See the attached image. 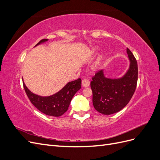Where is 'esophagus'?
I'll list each match as a JSON object with an SVG mask.
<instances>
[{
	"label": "esophagus",
	"mask_w": 160,
	"mask_h": 160,
	"mask_svg": "<svg viewBox=\"0 0 160 160\" xmlns=\"http://www.w3.org/2000/svg\"><path fill=\"white\" fill-rule=\"evenodd\" d=\"M90 85V82L88 79H84L82 80V85H83L84 88H87V87H89Z\"/></svg>",
	"instance_id": "esophagus-1"
}]
</instances>
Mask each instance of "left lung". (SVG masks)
<instances>
[{"label": "left lung", "instance_id": "obj_1", "mask_svg": "<svg viewBox=\"0 0 160 160\" xmlns=\"http://www.w3.org/2000/svg\"><path fill=\"white\" fill-rule=\"evenodd\" d=\"M130 61L129 69L122 78H106L102 70L92 77L91 88L93 92V104L98 112L111 115L122 110L128 105L136 89L138 68L136 59L127 48Z\"/></svg>", "mask_w": 160, "mask_h": 160}]
</instances>
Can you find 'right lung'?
Listing matches in <instances>:
<instances>
[{"label":"right lung","instance_id":"add662e5","mask_svg":"<svg viewBox=\"0 0 160 160\" xmlns=\"http://www.w3.org/2000/svg\"><path fill=\"white\" fill-rule=\"evenodd\" d=\"M47 41L42 39L37 45ZM23 87L31 103L37 109L47 115L59 117L67 111L72 97L81 89V79L79 78L69 82L58 93L49 97H41L31 93L24 83Z\"/></svg>","mask_w":160,"mask_h":160}]
</instances>
